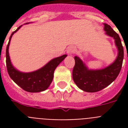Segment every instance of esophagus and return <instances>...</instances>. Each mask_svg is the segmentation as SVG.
Masks as SVG:
<instances>
[{"label": "esophagus", "mask_w": 128, "mask_h": 128, "mask_svg": "<svg viewBox=\"0 0 128 128\" xmlns=\"http://www.w3.org/2000/svg\"><path fill=\"white\" fill-rule=\"evenodd\" d=\"M75 50H76V49H75L74 46H70V47H68V48L66 50V52H67L68 54H72L75 52Z\"/></svg>", "instance_id": "34e87169"}]
</instances>
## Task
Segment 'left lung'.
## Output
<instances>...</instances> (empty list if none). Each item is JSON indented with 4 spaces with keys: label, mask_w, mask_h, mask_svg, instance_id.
<instances>
[{
    "label": "left lung",
    "mask_w": 128,
    "mask_h": 128,
    "mask_svg": "<svg viewBox=\"0 0 128 128\" xmlns=\"http://www.w3.org/2000/svg\"><path fill=\"white\" fill-rule=\"evenodd\" d=\"M104 24L106 34L115 40L118 54L112 64L101 70H89L79 57H74L75 65L72 71L73 80L80 89L87 92H96L109 86L117 78L122 66L124 48L120 38L110 25Z\"/></svg>",
    "instance_id": "8db88e82"
}]
</instances>
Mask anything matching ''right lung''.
I'll use <instances>...</instances> for the list:
<instances>
[{"label":"right lung","instance_id":"obj_1","mask_svg":"<svg viewBox=\"0 0 128 128\" xmlns=\"http://www.w3.org/2000/svg\"><path fill=\"white\" fill-rule=\"evenodd\" d=\"M21 26H20L14 32H13L9 38L8 44L6 50L7 71L11 79L24 90L28 92H40L46 90L49 87L54 78V70L67 55L64 54L60 57L52 59L42 68L34 72L26 73L18 71L11 63L9 56L8 48L12 35L18 30Z\"/></svg>","mask_w":128,"mask_h":128}]
</instances>
